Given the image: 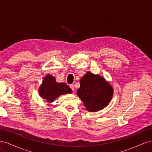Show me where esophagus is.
<instances>
[{
	"label": "esophagus",
	"instance_id": "1",
	"mask_svg": "<svg viewBox=\"0 0 152 152\" xmlns=\"http://www.w3.org/2000/svg\"><path fill=\"white\" fill-rule=\"evenodd\" d=\"M69 87L72 89V91H75V87H74V85H72V84L70 85H69Z\"/></svg>",
	"mask_w": 152,
	"mask_h": 152
}]
</instances>
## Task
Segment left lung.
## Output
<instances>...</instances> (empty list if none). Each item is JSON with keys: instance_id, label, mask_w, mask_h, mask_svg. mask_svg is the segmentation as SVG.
Returning <instances> with one entry per match:
<instances>
[{"instance_id": "1", "label": "left lung", "mask_w": 152, "mask_h": 152, "mask_svg": "<svg viewBox=\"0 0 152 152\" xmlns=\"http://www.w3.org/2000/svg\"><path fill=\"white\" fill-rule=\"evenodd\" d=\"M80 83V87L77 89L76 94L88 112L102 110L110 103L114 89L104 77L87 72L81 77Z\"/></svg>"}]
</instances>
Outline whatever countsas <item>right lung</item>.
<instances>
[{"instance_id": "right-lung-1", "label": "right lung", "mask_w": 152, "mask_h": 152, "mask_svg": "<svg viewBox=\"0 0 152 152\" xmlns=\"http://www.w3.org/2000/svg\"><path fill=\"white\" fill-rule=\"evenodd\" d=\"M72 92L67 84L56 82L54 76L50 75H47L44 77L38 88L40 97L48 103H52L60 96L71 94Z\"/></svg>"}]
</instances>
